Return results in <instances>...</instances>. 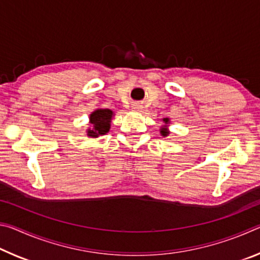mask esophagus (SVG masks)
<instances>
[{
    "label": "esophagus",
    "mask_w": 260,
    "mask_h": 260,
    "mask_svg": "<svg viewBox=\"0 0 260 260\" xmlns=\"http://www.w3.org/2000/svg\"><path fill=\"white\" fill-rule=\"evenodd\" d=\"M132 109H133L134 111H140L141 107H140V105H133V108H132Z\"/></svg>",
    "instance_id": "1"
}]
</instances>
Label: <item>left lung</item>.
Instances as JSON below:
<instances>
[{
  "label": "left lung",
  "instance_id": "obj_1",
  "mask_svg": "<svg viewBox=\"0 0 260 260\" xmlns=\"http://www.w3.org/2000/svg\"><path fill=\"white\" fill-rule=\"evenodd\" d=\"M162 121H164V127H161L160 128V135L161 136H167L170 134V131H169V124H170V119L169 118H162Z\"/></svg>",
  "mask_w": 260,
  "mask_h": 260
}]
</instances>
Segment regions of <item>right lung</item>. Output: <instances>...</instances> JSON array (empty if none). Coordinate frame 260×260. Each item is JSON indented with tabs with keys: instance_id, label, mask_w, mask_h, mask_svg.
<instances>
[{
	"instance_id": "1",
	"label": "right lung",
	"mask_w": 260,
	"mask_h": 260,
	"mask_svg": "<svg viewBox=\"0 0 260 260\" xmlns=\"http://www.w3.org/2000/svg\"><path fill=\"white\" fill-rule=\"evenodd\" d=\"M114 116L112 110L110 109H96L89 114V124L86 131L88 138L98 139L100 136L109 133L111 128V120Z\"/></svg>"
}]
</instances>
